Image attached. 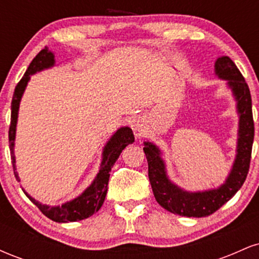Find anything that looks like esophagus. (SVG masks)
<instances>
[{
  "instance_id": "obj_1",
  "label": "esophagus",
  "mask_w": 259,
  "mask_h": 259,
  "mask_svg": "<svg viewBox=\"0 0 259 259\" xmlns=\"http://www.w3.org/2000/svg\"><path fill=\"white\" fill-rule=\"evenodd\" d=\"M132 126L134 127V130H135L136 136L140 138V136H141V134L140 133H141V130H142V123H141V120H140V118H136V119L133 120Z\"/></svg>"
}]
</instances>
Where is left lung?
<instances>
[{
  "instance_id": "1",
  "label": "left lung",
  "mask_w": 259,
  "mask_h": 259,
  "mask_svg": "<svg viewBox=\"0 0 259 259\" xmlns=\"http://www.w3.org/2000/svg\"><path fill=\"white\" fill-rule=\"evenodd\" d=\"M214 73L219 79L227 81V86L233 92L239 114L236 156L230 173L221 186L203 191H186L181 189L169 179L159 147L153 142H144V152L148 163V178L154 198L164 209L174 214L196 218L210 215L241 189L247 177L254 138L252 100L248 85L228 56L217 58Z\"/></svg>"
}]
</instances>
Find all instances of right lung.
Here are the masks:
<instances>
[{
	"mask_svg": "<svg viewBox=\"0 0 259 259\" xmlns=\"http://www.w3.org/2000/svg\"><path fill=\"white\" fill-rule=\"evenodd\" d=\"M55 55L50 51L47 47L41 50L37 53V56L31 61L30 65L26 69V72L23 76L22 80L18 82L14 90L13 99H12L11 105V125H10V148H11V158L12 164H13L14 175L16 179L20 181L19 175L17 173L16 168V156H14V141H16V132H17V121H18V112H19V105L22 101L23 94H24L26 85H28L29 80L32 74L41 72V70L49 69L55 65ZM134 134L129 126H121L117 130L111 139L107 141L102 151V160H101L100 170L90 186H88L84 190L81 195L78 197L73 198V200L67 201L62 206H49V204H44L41 202L35 200L31 197L28 192L23 189L26 197L30 200L32 203L36 206L41 212L44 213L47 218H50L53 222L57 223H69V222H78L82 219L89 218L94 213L102 207L103 202H105L107 190H108V180H109V171L117 159L119 158V154L121 151L125 148L127 145L133 144Z\"/></svg>",
	"mask_w": 259,
	"mask_h": 259,
	"instance_id": "add662e5",
	"label": "right lung"
}]
</instances>
